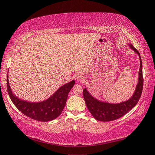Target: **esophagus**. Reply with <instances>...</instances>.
Returning a JSON list of instances; mask_svg holds the SVG:
<instances>
[{
	"label": "esophagus",
	"instance_id": "34e87169",
	"mask_svg": "<svg viewBox=\"0 0 155 155\" xmlns=\"http://www.w3.org/2000/svg\"><path fill=\"white\" fill-rule=\"evenodd\" d=\"M76 79L78 81H83L85 79V77H84V75L81 74V73H78V74L76 75Z\"/></svg>",
	"mask_w": 155,
	"mask_h": 155
}]
</instances>
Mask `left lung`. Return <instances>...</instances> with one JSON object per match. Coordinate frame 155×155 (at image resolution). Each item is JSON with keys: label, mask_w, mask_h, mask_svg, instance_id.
Wrapping results in <instances>:
<instances>
[{"label": "left lung", "mask_w": 155, "mask_h": 155, "mask_svg": "<svg viewBox=\"0 0 155 155\" xmlns=\"http://www.w3.org/2000/svg\"><path fill=\"white\" fill-rule=\"evenodd\" d=\"M131 49L139 56L140 66L139 70L138 81L132 96L124 102L113 104L99 100L89 94L87 88L83 89V97L86 106L90 113L95 119L100 121H111L119 119L131 110L138 102L143 89L142 62L140 53L131 44H129Z\"/></svg>", "instance_id": "8db88e82"}]
</instances>
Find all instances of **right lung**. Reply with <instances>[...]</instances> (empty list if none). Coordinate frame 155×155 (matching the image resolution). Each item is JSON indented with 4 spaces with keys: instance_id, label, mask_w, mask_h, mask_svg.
Here are the masks:
<instances>
[{
    "instance_id": "add662e5",
    "label": "right lung",
    "mask_w": 155,
    "mask_h": 155,
    "mask_svg": "<svg viewBox=\"0 0 155 155\" xmlns=\"http://www.w3.org/2000/svg\"><path fill=\"white\" fill-rule=\"evenodd\" d=\"M74 84L75 81L72 80L61 86L47 100L41 102H32L21 100L17 97L11 90L8 74L7 77L8 94L16 108L26 116L43 122L51 121L60 116L65 107L69 92Z\"/></svg>"
}]
</instances>
